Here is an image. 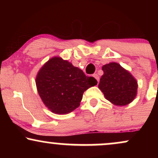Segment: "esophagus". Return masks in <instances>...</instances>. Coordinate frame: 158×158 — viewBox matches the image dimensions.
Instances as JSON below:
<instances>
[{"mask_svg": "<svg viewBox=\"0 0 158 158\" xmlns=\"http://www.w3.org/2000/svg\"><path fill=\"white\" fill-rule=\"evenodd\" d=\"M93 77L95 78L96 79H97V81H98V82H99V75H98V74H97V73H94V75H93Z\"/></svg>", "mask_w": 158, "mask_h": 158, "instance_id": "obj_1", "label": "esophagus"}]
</instances>
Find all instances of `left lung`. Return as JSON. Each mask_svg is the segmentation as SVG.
I'll use <instances>...</instances> for the list:
<instances>
[{"label": "left lung", "mask_w": 158, "mask_h": 158, "mask_svg": "<svg viewBox=\"0 0 158 158\" xmlns=\"http://www.w3.org/2000/svg\"><path fill=\"white\" fill-rule=\"evenodd\" d=\"M104 74L99 88L106 99L116 106H126L134 100L137 90V82L133 76L116 62L102 67Z\"/></svg>", "instance_id": "8db88e82"}]
</instances>
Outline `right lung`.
<instances>
[{
    "mask_svg": "<svg viewBox=\"0 0 158 158\" xmlns=\"http://www.w3.org/2000/svg\"><path fill=\"white\" fill-rule=\"evenodd\" d=\"M35 83L45 106L53 113L64 114L79 107L83 93L97 81L69 61L53 57L39 70Z\"/></svg>",
    "mask_w": 158,
    "mask_h": 158,
    "instance_id": "1",
    "label": "right lung"
}]
</instances>
